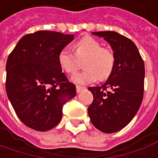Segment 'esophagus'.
I'll return each mask as SVG.
<instances>
[{
    "label": "esophagus",
    "instance_id": "esophagus-1",
    "mask_svg": "<svg viewBox=\"0 0 158 158\" xmlns=\"http://www.w3.org/2000/svg\"><path fill=\"white\" fill-rule=\"evenodd\" d=\"M84 89V88L83 87H81V86H77V93H80L81 90Z\"/></svg>",
    "mask_w": 158,
    "mask_h": 158
}]
</instances>
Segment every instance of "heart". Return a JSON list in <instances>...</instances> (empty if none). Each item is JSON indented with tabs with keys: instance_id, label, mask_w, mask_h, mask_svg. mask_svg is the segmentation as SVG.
Instances as JSON below:
<instances>
[{
	"instance_id": "b5f03b06",
	"label": "heart",
	"mask_w": 158,
	"mask_h": 158,
	"mask_svg": "<svg viewBox=\"0 0 158 158\" xmlns=\"http://www.w3.org/2000/svg\"><path fill=\"white\" fill-rule=\"evenodd\" d=\"M75 54L69 48H63L58 53V63L62 69L68 74L76 72L80 67L79 60L85 59L81 72L76 73L71 81L85 85L97 80H105L110 77L115 65V56L110 49L102 47V44L90 36H85L74 44Z\"/></svg>"
}]
</instances>
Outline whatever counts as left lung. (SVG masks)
Returning a JSON list of instances; mask_svg holds the SVG:
<instances>
[{"label":"left lung","mask_w":158,"mask_h":158,"mask_svg":"<svg viewBox=\"0 0 158 158\" xmlns=\"http://www.w3.org/2000/svg\"><path fill=\"white\" fill-rule=\"evenodd\" d=\"M104 38L115 56L114 70L104 84L90 87L93 102L90 120L102 132L114 133L127 127L139 111L143 95L144 64L135 44L116 31H94Z\"/></svg>","instance_id":"8db88e82"}]
</instances>
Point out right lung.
<instances>
[{
    "label": "right lung",
    "mask_w": 158,
    "mask_h": 158,
    "mask_svg": "<svg viewBox=\"0 0 158 158\" xmlns=\"http://www.w3.org/2000/svg\"><path fill=\"white\" fill-rule=\"evenodd\" d=\"M73 40L72 34L38 31L23 36L8 56L7 97L19 119L33 130L45 131L56 127L64 105L77 94L57 59Z\"/></svg>",
    "instance_id": "add662e5"
}]
</instances>
